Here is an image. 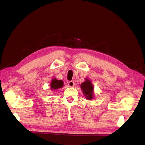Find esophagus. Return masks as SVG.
<instances>
[{"label":"esophagus","mask_w":145,"mask_h":145,"mask_svg":"<svg viewBox=\"0 0 145 145\" xmlns=\"http://www.w3.org/2000/svg\"><path fill=\"white\" fill-rule=\"evenodd\" d=\"M68 85L69 86V87H73L74 86V82L73 81H69L68 83Z\"/></svg>","instance_id":"34e87169"}]
</instances>
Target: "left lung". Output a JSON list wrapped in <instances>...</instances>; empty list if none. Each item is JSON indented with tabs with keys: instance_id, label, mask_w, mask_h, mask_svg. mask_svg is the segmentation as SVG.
Wrapping results in <instances>:
<instances>
[{
	"instance_id": "obj_1",
	"label": "left lung",
	"mask_w": 145,
	"mask_h": 145,
	"mask_svg": "<svg viewBox=\"0 0 145 145\" xmlns=\"http://www.w3.org/2000/svg\"><path fill=\"white\" fill-rule=\"evenodd\" d=\"M80 86L83 94L88 100H91L93 98L94 87L90 80L86 79L85 82L82 83Z\"/></svg>"
}]
</instances>
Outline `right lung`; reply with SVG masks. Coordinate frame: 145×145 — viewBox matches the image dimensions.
<instances>
[{"mask_svg":"<svg viewBox=\"0 0 145 145\" xmlns=\"http://www.w3.org/2000/svg\"><path fill=\"white\" fill-rule=\"evenodd\" d=\"M63 81L58 80L56 79V78H54V79L52 80L50 86L51 87V89H57L59 88H62L63 86Z\"/></svg>","mask_w":145,"mask_h":145,"instance_id":"right-lung-1","label":"right lung"}]
</instances>
